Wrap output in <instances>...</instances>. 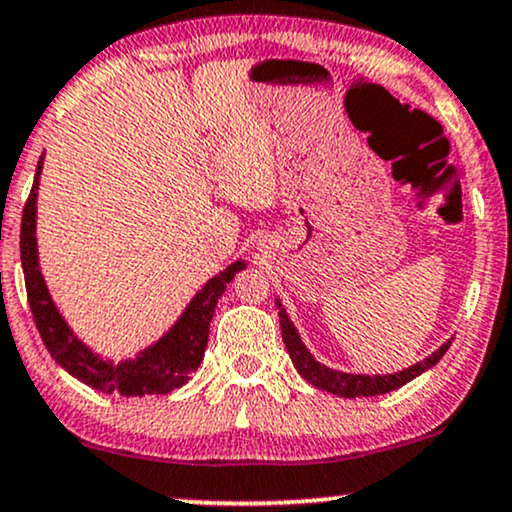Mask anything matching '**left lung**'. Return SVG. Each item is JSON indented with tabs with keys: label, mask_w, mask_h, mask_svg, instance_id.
Returning a JSON list of instances; mask_svg holds the SVG:
<instances>
[{
	"label": "left lung",
	"mask_w": 512,
	"mask_h": 512,
	"mask_svg": "<svg viewBox=\"0 0 512 512\" xmlns=\"http://www.w3.org/2000/svg\"><path fill=\"white\" fill-rule=\"evenodd\" d=\"M276 305H279V300H276ZM279 322H281V336H283V343H286L288 355H291L295 369L303 374V379L310 381V384L317 386V389L336 393V396H343V398H360V396L367 398V396H379V393L396 391L400 386L408 384L410 379L420 377L422 372H427L429 367H434L453 343V341H446L439 350H436V353L429 355L427 360L417 362V365L403 369V372L384 374V377H381V374H377V377H365V374H346V372H336V369L319 365L315 357L307 353L303 341H300L298 331H295V326L291 324V319L286 317V312H283L281 305H279Z\"/></svg>",
	"instance_id": "1"
}]
</instances>
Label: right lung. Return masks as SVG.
I'll list each match as a JSON object with an SVG mask.
<instances>
[{
	"instance_id": "add662e5",
	"label": "right lung",
	"mask_w": 512,
	"mask_h": 512,
	"mask_svg": "<svg viewBox=\"0 0 512 512\" xmlns=\"http://www.w3.org/2000/svg\"><path fill=\"white\" fill-rule=\"evenodd\" d=\"M42 171V157L35 171L33 188L23 207L21 219V264L23 276H26V293L30 312H33L35 326H38L42 343L49 350V355L59 362L66 372L92 386L102 393H121V396H145V393H169L183 386L190 379V372H195L197 365L205 357L209 322H212L214 310L221 293L226 291V283L233 281V276L240 269H245L243 262H233L229 269H224L219 276L195 295L193 303L183 312V317L174 324V329L166 334L162 341L147 348L133 360L112 365L102 360L100 355L90 353L54 307L49 298L45 281H42L38 269V243H35V197H38V181Z\"/></svg>"
}]
</instances>
